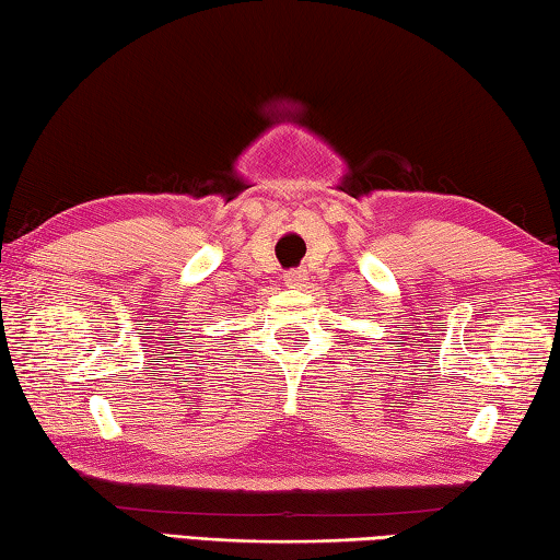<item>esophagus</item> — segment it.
Here are the masks:
<instances>
[{"instance_id": "34e87169", "label": "esophagus", "mask_w": 560, "mask_h": 560, "mask_svg": "<svg viewBox=\"0 0 560 560\" xmlns=\"http://www.w3.org/2000/svg\"><path fill=\"white\" fill-rule=\"evenodd\" d=\"M305 280H307V270H302V268H292V270L285 272V285L288 288H302V285H305Z\"/></svg>"}]
</instances>
